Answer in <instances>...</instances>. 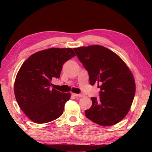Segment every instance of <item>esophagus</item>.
Instances as JSON below:
<instances>
[{
    "instance_id": "34e87169",
    "label": "esophagus",
    "mask_w": 152,
    "mask_h": 152,
    "mask_svg": "<svg viewBox=\"0 0 152 152\" xmlns=\"http://www.w3.org/2000/svg\"><path fill=\"white\" fill-rule=\"evenodd\" d=\"M72 95L74 96H76V97H82L83 96L82 94H77V93H72Z\"/></svg>"
}]
</instances>
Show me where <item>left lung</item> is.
Returning <instances> with one entry per match:
<instances>
[{"mask_svg":"<svg viewBox=\"0 0 152 152\" xmlns=\"http://www.w3.org/2000/svg\"><path fill=\"white\" fill-rule=\"evenodd\" d=\"M89 76V83H98L100 97H91L86 116L108 127L118 124L129 111L136 91L134 79L127 64L117 54L99 45L74 48ZM101 86H100L99 85Z\"/></svg>","mask_w":152,"mask_h":152,"instance_id":"8db88e82","label":"left lung"}]
</instances>
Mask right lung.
<instances>
[{"label":"right lung","mask_w":152,"mask_h":152,"mask_svg":"<svg viewBox=\"0 0 152 152\" xmlns=\"http://www.w3.org/2000/svg\"><path fill=\"white\" fill-rule=\"evenodd\" d=\"M75 56L72 48H52L31 55L23 63L15 78L14 94L32 121L46 124L63 114L70 93L51 89V81L59 78L63 64Z\"/></svg>","instance_id":"add662e5"}]
</instances>
